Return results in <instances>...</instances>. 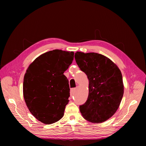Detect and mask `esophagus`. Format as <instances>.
<instances>
[{"mask_svg": "<svg viewBox=\"0 0 146 146\" xmlns=\"http://www.w3.org/2000/svg\"><path fill=\"white\" fill-rule=\"evenodd\" d=\"M75 90H76V88H72L71 89V91H70V96L72 97V96H73V92L75 91Z\"/></svg>", "mask_w": 146, "mask_h": 146, "instance_id": "esophagus-1", "label": "esophagus"}]
</instances>
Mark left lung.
Listing matches in <instances>:
<instances>
[{"mask_svg":"<svg viewBox=\"0 0 146 146\" xmlns=\"http://www.w3.org/2000/svg\"><path fill=\"white\" fill-rule=\"evenodd\" d=\"M74 58L89 80V94L80 110L86 120L102 123L116 112L123 95L121 72L109 58L102 54L77 52Z\"/></svg>","mask_w":146,"mask_h":146,"instance_id":"left-lung-1","label":"left lung"}]
</instances>
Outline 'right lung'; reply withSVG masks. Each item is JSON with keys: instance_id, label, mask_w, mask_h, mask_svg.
Instances as JSON below:
<instances>
[{"instance_id": "obj_1", "label": "right lung", "mask_w": 146, "mask_h": 146, "mask_svg": "<svg viewBox=\"0 0 146 146\" xmlns=\"http://www.w3.org/2000/svg\"><path fill=\"white\" fill-rule=\"evenodd\" d=\"M73 51H50L37 57L24 76L23 94L32 114L46 124L64 116L69 102V81L64 73L72 64Z\"/></svg>"}]
</instances>
